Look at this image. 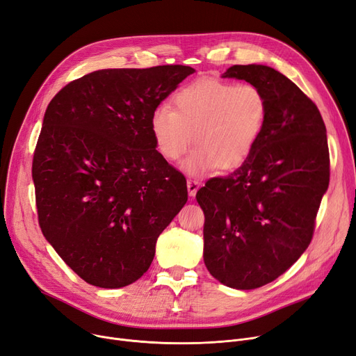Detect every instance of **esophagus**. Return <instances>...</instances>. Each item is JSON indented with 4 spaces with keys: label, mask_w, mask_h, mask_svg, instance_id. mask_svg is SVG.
Returning <instances> with one entry per match:
<instances>
[{
    "label": "esophagus",
    "mask_w": 356,
    "mask_h": 356,
    "mask_svg": "<svg viewBox=\"0 0 356 356\" xmlns=\"http://www.w3.org/2000/svg\"><path fill=\"white\" fill-rule=\"evenodd\" d=\"M199 188H200V183H199L197 180H192V179L188 180V192H189V196H192V197L196 196Z\"/></svg>",
    "instance_id": "esophagus-1"
}]
</instances>
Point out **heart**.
<instances>
[{
    "label": "heart",
    "instance_id": "1",
    "mask_svg": "<svg viewBox=\"0 0 356 356\" xmlns=\"http://www.w3.org/2000/svg\"><path fill=\"white\" fill-rule=\"evenodd\" d=\"M175 108L157 105L149 128L161 156L179 160L192 144L196 148L184 163L191 175L229 170L244 163L254 149L267 118V99L251 83L200 78L183 86L173 98Z\"/></svg>",
    "mask_w": 356,
    "mask_h": 356
}]
</instances>
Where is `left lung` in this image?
<instances>
[{
	"instance_id": "left-lung-1",
	"label": "left lung",
	"mask_w": 356,
	"mask_h": 356,
	"mask_svg": "<svg viewBox=\"0 0 356 356\" xmlns=\"http://www.w3.org/2000/svg\"><path fill=\"white\" fill-rule=\"evenodd\" d=\"M222 78L263 90L267 118L247 160L196 193L203 261L219 283L252 290L286 273L310 244L329 186L326 127L313 101L270 66L234 65Z\"/></svg>"
}]
</instances>
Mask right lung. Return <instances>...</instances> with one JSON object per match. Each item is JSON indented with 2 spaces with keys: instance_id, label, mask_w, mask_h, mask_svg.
Listing matches in <instances>:
<instances>
[{
  "instance_id": "1",
  "label": "right lung",
  "mask_w": 356,
  "mask_h": 356,
  "mask_svg": "<svg viewBox=\"0 0 356 356\" xmlns=\"http://www.w3.org/2000/svg\"><path fill=\"white\" fill-rule=\"evenodd\" d=\"M192 73L183 65L102 69L67 83L46 109L33 159L39 223L88 284L137 282L188 202L184 176L156 149L149 117Z\"/></svg>"
}]
</instances>
